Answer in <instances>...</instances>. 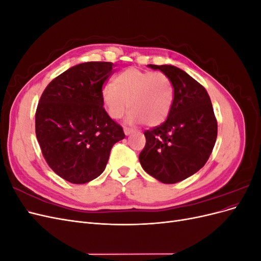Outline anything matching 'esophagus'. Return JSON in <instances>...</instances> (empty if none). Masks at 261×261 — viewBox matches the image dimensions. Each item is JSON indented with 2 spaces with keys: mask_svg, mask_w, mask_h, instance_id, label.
<instances>
[{
  "mask_svg": "<svg viewBox=\"0 0 261 261\" xmlns=\"http://www.w3.org/2000/svg\"><path fill=\"white\" fill-rule=\"evenodd\" d=\"M133 132V129L132 128H129V127H124V133H125V135H129V134Z\"/></svg>",
  "mask_w": 261,
  "mask_h": 261,
  "instance_id": "obj_1",
  "label": "esophagus"
}]
</instances>
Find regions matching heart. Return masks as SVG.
<instances>
[{"label":"heart","mask_w":261,"mask_h":261,"mask_svg":"<svg viewBox=\"0 0 261 261\" xmlns=\"http://www.w3.org/2000/svg\"><path fill=\"white\" fill-rule=\"evenodd\" d=\"M174 100V87L163 73L125 69L114 77L112 85L102 90V102L112 118H121L129 110L128 122L153 127L168 117Z\"/></svg>","instance_id":"heart-1"}]
</instances>
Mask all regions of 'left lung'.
<instances>
[{
  "instance_id": "obj_1",
  "label": "left lung",
  "mask_w": 261,
  "mask_h": 261,
  "mask_svg": "<svg viewBox=\"0 0 261 261\" xmlns=\"http://www.w3.org/2000/svg\"><path fill=\"white\" fill-rule=\"evenodd\" d=\"M174 87L168 118L144 132L145 148L139 153L143 169L164 184H175L199 171L215 147L218 123L209 94L184 70L172 65H153Z\"/></svg>"
}]
</instances>
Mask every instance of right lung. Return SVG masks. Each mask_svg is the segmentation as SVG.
Wrapping results in <instances>:
<instances>
[{
	"instance_id": "add662e5",
	"label": "right lung",
	"mask_w": 261,
	"mask_h": 261,
	"mask_svg": "<svg viewBox=\"0 0 261 261\" xmlns=\"http://www.w3.org/2000/svg\"><path fill=\"white\" fill-rule=\"evenodd\" d=\"M113 66L111 62H87L70 67L46 86L39 100V146L49 167L69 183L98 177L113 145L125 137L102 102V87Z\"/></svg>"
}]
</instances>
